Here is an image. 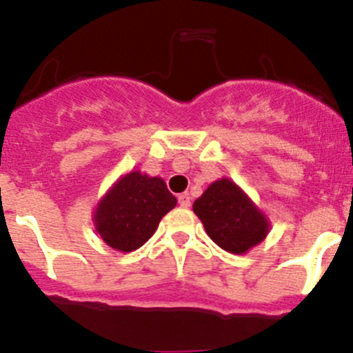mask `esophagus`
Segmentation results:
<instances>
[{"instance_id":"1","label":"esophagus","mask_w":353,"mask_h":353,"mask_svg":"<svg viewBox=\"0 0 353 353\" xmlns=\"http://www.w3.org/2000/svg\"><path fill=\"white\" fill-rule=\"evenodd\" d=\"M179 205L183 206V208H187V206H190V196L189 194H180L179 196Z\"/></svg>"}]
</instances>
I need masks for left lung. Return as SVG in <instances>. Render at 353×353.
Returning <instances> with one entry per match:
<instances>
[{
	"mask_svg": "<svg viewBox=\"0 0 353 353\" xmlns=\"http://www.w3.org/2000/svg\"><path fill=\"white\" fill-rule=\"evenodd\" d=\"M192 210L205 225L206 234L231 254H245L268 234L266 216L228 179L213 182L194 201Z\"/></svg>",
	"mask_w": 353,
	"mask_h": 353,
	"instance_id": "left-lung-1",
	"label": "left lung"
}]
</instances>
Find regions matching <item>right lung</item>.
Returning <instances> with one entry per match:
<instances>
[{
	"instance_id": "right-lung-1",
	"label": "right lung",
	"mask_w": 353,
	"mask_h": 353,
	"mask_svg": "<svg viewBox=\"0 0 353 353\" xmlns=\"http://www.w3.org/2000/svg\"><path fill=\"white\" fill-rule=\"evenodd\" d=\"M176 205L163 179L140 171L125 174L96 210V231L115 250L132 252L155 232L161 219Z\"/></svg>"
}]
</instances>
